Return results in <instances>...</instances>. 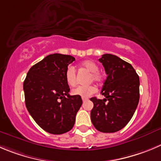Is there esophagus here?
<instances>
[{
  "instance_id": "obj_1",
  "label": "esophagus",
  "mask_w": 161,
  "mask_h": 161,
  "mask_svg": "<svg viewBox=\"0 0 161 161\" xmlns=\"http://www.w3.org/2000/svg\"><path fill=\"white\" fill-rule=\"evenodd\" d=\"M88 98H82V100H83V102H85V101H87V100H88Z\"/></svg>"
}]
</instances>
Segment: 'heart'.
<instances>
[{
  "instance_id": "b5f03b06",
  "label": "heart",
  "mask_w": 161,
  "mask_h": 161,
  "mask_svg": "<svg viewBox=\"0 0 161 161\" xmlns=\"http://www.w3.org/2000/svg\"><path fill=\"white\" fill-rule=\"evenodd\" d=\"M82 68L85 69L87 71L91 73V75L89 76V81H95L96 83H100L103 80V76L102 73L99 71V67L96 62L92 61H85L81 63ZM65 77L66 83L68 85L73 87L76 85V71L75 69L73 66L69 65L66 69L65 73ZM96 92V88L94 85H90L83 86V85H80V86L76 87L73 89L72 93L75 96H79L82 98H88L91 96L92 95L94 94Z\"/></svg>"
}]
</instances>
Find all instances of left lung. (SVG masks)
Returning a JSON list of instances; mask_svg holds the SVG:
<instances>
[{"instance_id":"1","label":"left lung","mask_w":161,"mask_h":161,"mask_svg":"<svg viewBox=\"0 0 161 161\" xmlns=\"http://www.w3.org/2000/svg\"><path fill=\"white\" fill-rule=\"evenodd\" d=\"M99 61L108 75L101 91L105 98L90 99L94 104L91 120L100 132H117L132 119L138 104L139 76L130 64L115 55L106 53Z\"/></svg>"}]
</instances>
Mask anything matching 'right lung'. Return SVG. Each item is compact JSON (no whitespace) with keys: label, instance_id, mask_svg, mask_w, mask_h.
Wrapping results in <instances>:
<instances>
[{"label":"right lung","instance_id":"1","mask_svg":"<svg viewBox=\"0 0 161 161\" xmlns=\"http://www.w3.org/2000/svg\"><path fill=\"white\" fill-rule=\"evenodd\" d=\"M73 56L53 53L29 69L24 82L25 104L36 123L47 132L62 134L73 127L81 97L70 96L65 73Z\"/></svg>","mask_w":161,"mask_h":161}]
</instances>
